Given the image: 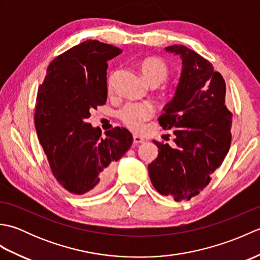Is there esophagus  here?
I'll list each match as a JSON object with an SVG mask.
<instances>
[{
  "instance_id": "obj_1",
  "label": "esophagus",
  "mask_w": 260,
  "mask_h": 260,
  "mask_svg": "<svg viewBox=\"0 0 260 260\" xmlns=\"http://www.w3.org/2000/svg\"><path fill=\"white\" fill-rule=\"evenodd\" d=\"M133 142H134V144H141V143L144 142V139H143V137H141V136H139V135H134L133 136Z\"/></svg>"
}]
</instances>
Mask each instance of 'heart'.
Instances as JSON below:
<instances>
[{
	"label": "heart",
	"instance_id": "b5f03b06",
	"mask_svg": "<svg viewBox=\"0 0 260 260\" xmlns=\"http://www.w3.org/2000/svg\"><path fill=\"white\" fill-rule=\"evenodd\" d=\"M142 77L151 84H161L167 78L168 68L163 60L158 58H146L141 63ZM112 86V78L108 80V87ZM154 114V107L148 102H128L119 110V118L121 121L133 131H140L146 120Z\"/></svg>",
	"mask_w": 260,
	"mask_h": 260
}]
</instances>
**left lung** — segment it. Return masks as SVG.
<instances>
[{
    "instance_id": "left-lung-1",
    "label": "left lung",
    "mask_w": 260,
    "mask_h": 260,
    "mask_svg": "<svg viewBox=\"0 0 260 260\" xmlns=\"http://www.w3.org/2000/svg\"><path fill=\"white\" fill-rule=\"evenodd\" d=\"M165 51L182 61L174 96L158 118L163 128H173L174 145L154 141L158 155L148 165V174L162 196L190 200L208 185L229 152L233 114L224 105L222 76L208 60L184 46Z\"/></svg>"
}]
</instances>
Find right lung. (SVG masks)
<instances>
[{"label":"right lung","mask_w":260,"mask_h":260,"mask_svg":"<svg viewBox=\"0 0 260 260\" xmlns=\"http://www.w3.org/2000/svg\"><path fill=\"white\" fill-rule=\"evenodd\" d=\"M119 48L87 40L54 58L39 86L35 114L38 139L54 178L74 194H93L113 178L115 163L128 151L133 136L116 128L102 136L87 123L106 103L107 61Z\"/></svg>","instance_id":"1"}]
</instances>
